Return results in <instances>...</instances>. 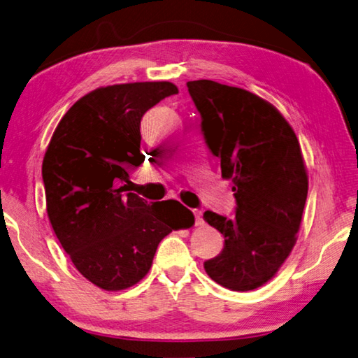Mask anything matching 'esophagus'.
<instances>
[{
    "mask_svg": "<svg viewBox=\"0 0 358 358\" xmlns=\"http://www.w3.org/2000/svg\"><path fill=\"white\" fill-rule=\"evenodd\" d=\"M193 215H194V221H196L198 226L202 224V222H204V221H202V212L198 210V208H196V210H193Z\"/></svg>",
    "mask_w": 358,
    "mask_h": 358,
    "instance_id": "obj_1",
    "label": "esophagus"
}]
</instances>
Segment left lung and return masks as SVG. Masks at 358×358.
<instances>
[{
	"label": "left lung",
	"instance_id": "left-lung-1",
	"mask_svg": "<svg viewBox=\"0 0 358 358\" xmlns=\"http://www.w3.org/2000/svg\"><path fill=\"white\" fill-rule=\"evenodd\" d=\"M187 87L237 201L232 218L204 213L224 237L204 269L221 287L249 292L274 278L298 240L308 192L299 141L282 113L251 92L208 79Z\"/></svg>",
	"mask_w": 358,
	"mask_h": 358
}]
</instances>
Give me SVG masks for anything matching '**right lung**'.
Segmentation results:
<instances>
[{"instance_id":"obj_1","label":"right lung","mask_w":358,"mask_h":358,"mask_svg":"<svg viewBox=\"0 0 358 358\" xmlns=\"http://www.w3.org/2000/svg\"><path fill=\"white\" fill-rule=\"evenodd\" d=\"M178 92L171 83H132L87 93L59 121L45 152L54 234L78 271L106 292L136 285L150 271L159 243L194 222L178 201L148 204L129 193V173L145 160L141 117Z\"/></svg>"}]
</instances>
